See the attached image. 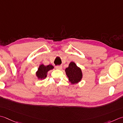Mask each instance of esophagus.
I'll list each match as a JSON object with an SVG mask.
<instances>
[{
  "instance_id": "obj_1",
  "label": "esophagus",
  "mask_w": 123,
  "mask_h": 123,
  "mask_svg": "<svg viewBox=\"0 0 123 123\" xmlns=\"http://www.w3.org/2000/svg\"><path fill=\"white\" fill-rule=\"evenodd\" d=\"M55 68L59 70H61L62 69V67L61 66H57L55 67Z\"/></svg>"
}]
</instances>
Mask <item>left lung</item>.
Instances as JSON below:
<instances>
[{"mask_svg":"<svg viewBox=\"0 0 123 123\" xmlns=\"http://www.w3.org/2000/svg\"><path fill=\"white\" fill-rule=\"evenodd\" d=\"M69 80L72 84H77L81 80L83 77L81 69L79 68L75 63L71 62L69 64V67L65 70Z\"/></svg>","mask_w":123,"mask_h":123,"instance_id":"obj_1","label":"left lung"}]
</instances>
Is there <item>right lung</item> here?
Instances as JSON below:
<instances>
[{
  "label": "right lung",
  "instance_id": "obj_1",
  "mask_svg": "<svg viewBox=\"0 0 123 123\" xmlns=\"http://www.w3.org/2000/svg\"><path fill=\"white\" fill-rule=\"evenodd\" d=\"M54 68V67L52 65H48L44 66V64H41L38 69L37 71L36 72V76L38 79H44L47 77L48 71Z\"/></svg>",
  "mask_w": 123,
  "mask_h": 123
}]
</instances>
